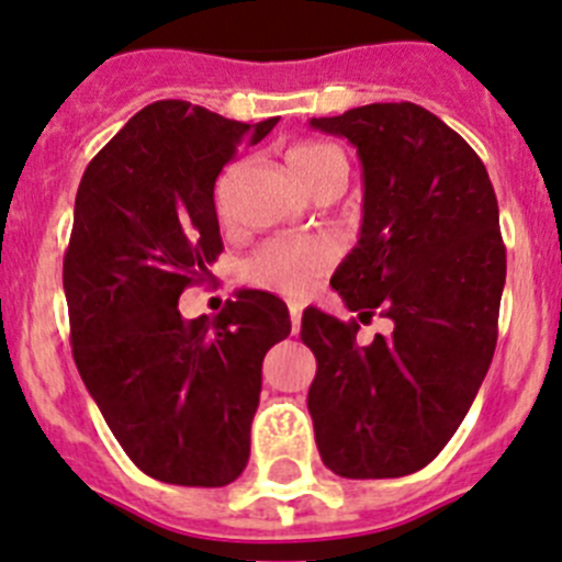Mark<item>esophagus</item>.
<instances>
[{"mask_svg": "<svg viewBox=\"0 0 562 562\" xmlns=\"http://www.w3.org/2000/svg\"><path fill=\"white\" fill-rule=\"evenodd\" d=\"M288 313H291V330H293V336H296L302 327V307L296 305V302H291V305H288Z\"/></svg>", "mask_w": 562, "mask_h": 562, "instance_id": "esophagus-1", "label": "esophagus"}]
</instances>
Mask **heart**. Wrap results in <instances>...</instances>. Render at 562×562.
<instances>
[{"mask_svg": "<svg viewBox=\"0 0 562 562\" xmlns=\"http://www.w3.org/2000/svg\"><path fill=\"white\" fill-rule=\"evenodd\" d=\"M288 168L300 184L325 170H344L347 161L341 150L327 143H300L288 150ZM338 249L330 237H271L244 262V277L251 285L269 288L285 296H302L318 274L336 262Z\"/></svg>", "mask_w": 562, "mask_h": 562, "instance_id": "obj_1", "label": "heart"}]
</instances>
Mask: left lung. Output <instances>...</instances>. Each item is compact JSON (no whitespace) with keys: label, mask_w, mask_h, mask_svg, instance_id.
<instances>
[{"label":"left lung","mask_w":562,"mask_h":562,"mask_svg":"<svg viewBox=\"0 0 562 562\" xmlns=\"http://www.w3.org/2000/svg\"><path fill=\"white\" fill-rule=\"evenodd\" d=\"M311 125L356 145L363 168L361 235L330 285L361 322H392L361 347L356 318L302 313L318 453L344 479L408 476L457 434L493 361L507 277L498 201L476 150L423 105H358Z\"/></svg>","instance_id":"8db88e82"}]
</instances>
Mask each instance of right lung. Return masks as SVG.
I'll return each instance as SVG.
<instances>
[{"instance_id": "obj_1", "label": "right lung", "mask_w": 562, "mask_h": 562, "mask_svg": "<svg viewBox=\"0 0 562 562\" xmlns=\"http://www.w3.org/2000/svg\"><path fill=\"white\" fill-rule=\"evenodd\" d=\"M277 120L156 100L89 161L75 195V363L131 462L159 482L224 487L249 462L262 358L291 333L285 302L240 291L215 318L187 322L179 296L224 251L215 179Z\"/></svg>"}]
</instances>
